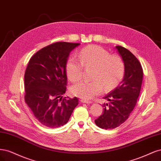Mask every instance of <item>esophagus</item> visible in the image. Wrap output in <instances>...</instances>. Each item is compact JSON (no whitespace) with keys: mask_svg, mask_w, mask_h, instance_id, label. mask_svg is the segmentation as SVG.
<instances>
[{"mask_svg":"<svg viewBox=\"0 0 161 161\" xmlns=\"http://www.w3.org/2000/svg\"><path fill=\"white\" fill-rule=\"evenodd\" d=\"M80 101H81V103H92L91 101L86 100H84V99H81Z\"/></svg>","mask_w":161,"mask_h":161,"instance_id":"esophagus-1","label":"esophagus"}]
</instances>
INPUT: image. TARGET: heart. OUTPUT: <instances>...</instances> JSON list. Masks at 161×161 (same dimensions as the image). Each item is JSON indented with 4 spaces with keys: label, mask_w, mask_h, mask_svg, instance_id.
I'll return each mask as SVG.
<instances>
[{
    "label": "heart",
    "mask_w": 161,
    "mask_h": 161,
    "mask_svg": "<svg viewBox=\"0 0 161 161\" xmlns=\"http://www.w3.org/2000/svg\"><path fill=\"white\" fill-rule=\"evenodd\" d=\"M80 61L70 57L65 64L67 77L72 82L81 80L84 66L93 67L90 81H82L71 87V92L78 97L91 100L100 94L104 87L110 90L118 84L124 74V64L120 57L110 55L98 45H90L82 49L79 53Z\"/></svg>",
    "instance_id": "b5f03b06"
}]
</instances>
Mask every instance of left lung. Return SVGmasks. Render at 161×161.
Segmentation results:
<instances>
[{
  "label": "left lung",
  "mask_w": 161,
  "mask_h": 161,
  "mask_svg": "<svg viewBox=\"0 0 161 161\" xmlns=\"http://www.w3.org/2000/svg\"><path fill=\"white\" fill-rule=\"evenodd\" d=\"M124 64V74L120 85L103 98V114L95 120L102 129H114L128 118L137 102L143 77L142 66L130 51L122 46H116Z\"/></svg>",
  "instance_id": "left-lung-1"
}]
</instances>
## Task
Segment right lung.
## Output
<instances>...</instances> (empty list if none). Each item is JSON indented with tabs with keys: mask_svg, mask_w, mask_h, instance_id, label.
I'll use <instances>...</instances> for the list:
<instances>
[{
	"mask_svg": "<svg viewBox=\"0 0 161 161\" xmlns=\"http://www.w3.org/2000/svg\"><path fill=\"white\" fill-rule=\"evenodd\" d=\"M80 43L57 42L37 51L25 74V100L43 125L59 128L68 122L78 99L63 97L66 91L65 64Z\"/></svg>",
	"mask_w": 161,
	"mask_h": 161,
	"instance_id": "1",
	"label": "right lung"
}]
</instances>
